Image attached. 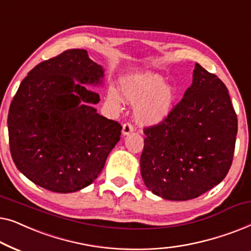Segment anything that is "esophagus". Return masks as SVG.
I'll list each match as a JSON object with an SVG mask.
<instances>
[{
  "instance_id": "obj_1",
  "label": "esophagus",
  "mask_w": 251,
  "mask_h": 251,
  "mask_svg": "<svg viewBox=\"0 0 251 251\" xmlns=\"http://www.w3.org/2000/svg\"><path fill=\"white\" fill-rule=\"evenodd\" d=\"M133 131V126L130 123H125L122 126V135L126 136Z\"/></svg>"
}]
</instances>
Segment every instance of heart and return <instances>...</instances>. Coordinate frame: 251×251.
Segmentation results:
<instances>
[{
    "label": "heart",
    "mask_w": 251,
    "mask_h": 251,
    "mask_svg": "<svg viewBox=\"0 0 251 251\" xmlns=\"http://www.w3.org/2000/svg\"><path fill=\"white\" fill-rule=\"evenodd\" d=\"M120 92L115 87L107 90V100L120 109L125 104L135 105V118L140 125L155 126L163 122L173 111L176 91L171 84L164 83L163 77L153 72H138L120 80Z\"/></svg>",
    "instance_id": "b5f03b06"
}]
</instances>
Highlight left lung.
<instances>
[{"mask_svg":"<svg viewBox=\"0 0 251 251\" xmlns=\"http://www.w3.org/2000/svg\"><path fill=\"white\" fill-rule=\"evenodd\" d=\"M144 132L140 174L146 187L166 200L186 201L227 175L238 119L225 84L197 63L180 102L163 122Z\"/></svg>","mask_w":251,"mask_h":251,"instance_id":"left-lung-1","label":"left lung"}]
</instances>
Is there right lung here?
I'll use <instances>...</instances> for the list:
<instances>
[{
	"label": "right lung",
	"instance_id": "1",
	"mask_svg": "<svg viewBox=\"0 0 251 251\" xmlns=\"http://www.w3.org/2000/svg\"><path fill=\"white\" fill-rule=\"evenodd\" d=\"M104 77L87 50L72 49L36 65L20 83L8 114L10 152L34 184L73 193L101 173L122 130L97 113L99 95L85 87Z\"/></svg>",
	"mask_w": 251,
	"mask_h": 251
}]
</instances>
